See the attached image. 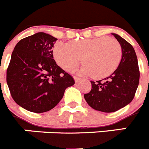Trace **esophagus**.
Wrapping results in <instances>:
<instances>
[{"label": "esophagus", "mask_w": 149, "mask_h": 149, "mask_svg": "<svg viewBox=\"0 0 149 149\" xmlns=\"http://www.w3.org/2000/svg\"><path fill=\"white\" fill-rule=\"evenodd\" d=\"M74 81H75L76 83L79 82V81H80L81 80V79L80 78V77H77V76H74Z\"/></svg>", "instance_id": "obj_1"}]
</instances>
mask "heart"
<instances>
[{
	"label": "heart",
	"mask_w": 149,
	"mask_h": 149,
	"mask_svg": "<svg viewBox=\"0 0 149 149\" xmlns=\"http://www.w3.org/2000/svg\"><path fill=\"white\" fill-rule=\"evenodd\" d=\"M122 50L119 42L107 36L74 41L70 44L58 42L54 48V56L60 67L72 72L82 60L81 73L94 78L111 74L119 65Z\"/></svg>",
	"instance_id": "b5f03b06"
}]
</instances>
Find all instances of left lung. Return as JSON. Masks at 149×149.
Wrapping results in <instances>:
<instances>
[{
    "label": "left lung",
    "instance_id": "left-lung-1",
    "mask_svg": "<svg viewBox=\"0 0 149 149\" xmlns=\"http://www.w3.org/2000/svg\"><path fill=\"white\" fill-rule=\"evenodd\" d=\"M112 34L122 47L119 66L105 79L91 81L92 89L84 94V98L92 108L104 113L116 112L131 103L139 81L137 57L133 46L118 34Z\"/></svg>",
    "mask_w": 149,
    "mask_h": 149
}]
</instances>
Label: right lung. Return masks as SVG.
Returning a JSON list of instances; mask_svg holds the SVG:
<instances>
[{
    "mask_svg": "<svg viewBox=\"0 0 149 149\" xmlns=\"http://www.w3.org/2000/svg\"><path fill=\"white\" fill-rule=\"evenodd\" d=\"M57 39L39 32L21 39L12 53L6 83L12 98L24 109L45 113L63 98L73 77L56 65L53 56Z\"/></svg>",
    "mask_w": 149,
    "mask_h": 149,
    "instance_id": "1",
    "label": "right lung"
}]
</instances>
